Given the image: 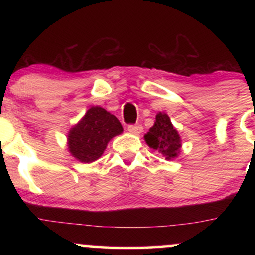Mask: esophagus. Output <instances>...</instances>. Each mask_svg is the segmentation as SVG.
Masks as SVG:
<instances>
[{
	"label": "esophagus",
	"mask_w": 255,
	"mask_h": 255,
	"mask_svg": "<svg viewBox=\"0 0 255 255\" xmlns=\"http://www.w3.org/2000/svg\"><path fill=\"white\" fill-rule=\"evenodd\" d=\"M128 131L131 134H140L142 131V126L140 124L128 125Z\"/></svg>",
	"instance_id": "obj_1"
}]
</instances>
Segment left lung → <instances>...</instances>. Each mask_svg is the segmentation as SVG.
<instances>
[{
  "mask_svg": "<svg viewBox=\"0 0 255 255\" xmlns=\"http://www.w3.org/2000/svg\"><path fill=\"white\" fill-rule=\"evenodd\" d=\"M147 145L158 150L166 159L177 157L181 148V137L172 126L170 118L164 113L157 114L156 122L145 135Z\"/></svg>",
  "mask_w": 255,
  "mask_h": 255,
  "instance_id": "obj_1",
  "label": "left lung"
}]
</instances>
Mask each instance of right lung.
I'll return each mask as SVG.
<instances>
[{
    "mask_svg": "<svg viewBox=\"0 0 255 255\" xmlns=\"http://www.w3.org/2000/svg\"><path fill=\"white\" fill-rule=\"evenodd\" d=\"M122 131L116 116L101 107H92L69 131V152L80 162L91 163L103 154L111 137Z\"/></svg>",
    "mask_w": 255,
    "mask_h": 255,
    "instance_id": "1",
    "label": "right lung"
}]
</instances>
